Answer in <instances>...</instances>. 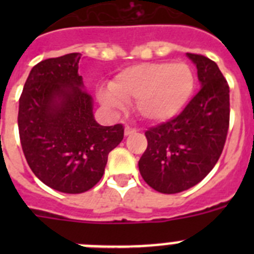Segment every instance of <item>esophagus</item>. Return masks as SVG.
I'll list each match as a JSON object with an SVG mask.
<instances>
[{"label": "esophagus", "instance_id": "1", "mask_svg": "<svg viewBox=\"0 0 254 254\" xmlns=\"http://www.w3.org/2000/svg\"><path fill=\"white\" fill-rule=\"evenodd\" d=\"M136 131H137V129L133 128V127H131V126H126V127H125V134H126V136H129V134L134 133Z\"/></svg>", "mask_w": 254, "mask_h": 254}]
</instances>
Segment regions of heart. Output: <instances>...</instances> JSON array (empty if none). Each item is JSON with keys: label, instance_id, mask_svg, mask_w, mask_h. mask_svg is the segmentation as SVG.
Listing matches in <instances>:
<instances>
[{"label": "heart", "instance_id": "heart-1", "mask_svg": "<svg viewBox=\"0 0 254 254\" xmlns=\"http://www.w3.org/2000/svg\"><path fill=\"white\" fill-rule=\"evenodd\" d=\"M194 75L183 62L141 64L121 71L109 87H100L98 98L111 111L133 102L138 116L149 122L176 117L193 93Z\"/></svg>", "mask_w": 254, "mask_h": 254}]
</instances>
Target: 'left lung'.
<instances>
[{
    "instance_id": "obj_1",
    "label": "left lung",
    "mask_w": 254,
    "mask_h": 254,
    "mask_svg": "<svg viewBox=\"0 0 254 254\" xmlns=\"http://www.w3.org/2000/svg\"><path fill=\"white\" fill-rule=\"evenodd\" d=\"M197 67L198 93L178 116L145 132L138 161L143 181L161 193L193 187L212 170L225 145L230 120L229 85L210 58L187 53Z\"/></svg>"
}]
</instances>
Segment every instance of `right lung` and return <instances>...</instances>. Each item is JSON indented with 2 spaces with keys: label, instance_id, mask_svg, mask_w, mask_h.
I'll use <instances>...</instances> for the list:
<instances>
[{
  "label": "right lung",
  "instance_id": "obj_1",
  "mask_svg": "<svg viewBox=\"0 0 254 254\" xmlns=\"http://www.w3.org/2000/svg\"><path fill=\"white\" fill-rule=\"evenodd\" d=\"M80 58L69 53L35 64L19 100L20 142L29 167L64 193L93 188L125 134L121 123L105 127L94 120L93 98L77 73Z\"/></svg>",
  "mask_w": 254,
  "mask_h": 254
}]
</instances>
